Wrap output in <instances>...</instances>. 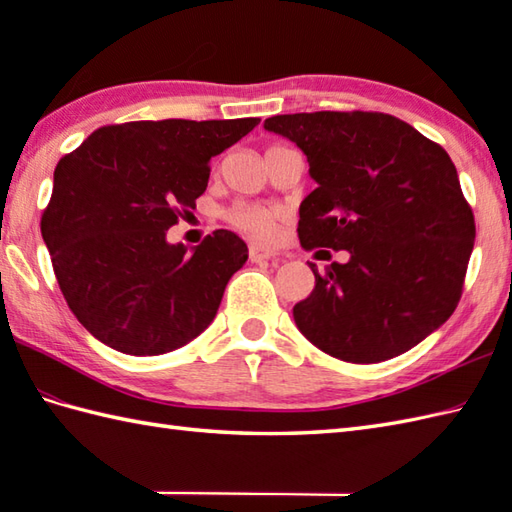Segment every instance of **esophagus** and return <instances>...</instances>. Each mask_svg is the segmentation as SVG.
Segmentation results:
<instances>
[{"label": "esophagus", "instance_id": "1", "mask_svg": "<svg viewBox=\"0 0 512 512\" xmlns=\"http://www.w3.org/2000/svg\"><path fill=\"white\" fill-rule=\"evenodd\" d=\"M275 255H277L275 250H268L259 244H250V248H248L250 262H266V259H275Z\"/></svg>", "mask_w": 512, "mask_h": 512}]
</instances>
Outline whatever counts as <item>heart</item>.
Segmentation results:
<instances>
[{"label":"heart","instance_id":"b5f03b06","mask_svg":"<svg viewBox=\"0 0 512 512\" xmlns=\"http://www.w3.org/2000/svg\"><path fill=\"white\" fill-rule=\"evenodd\" d=\"M277 220L279 213L270 206H262V204H246L239 202L235 204L231 211H228V222H231L239 231L262 239V242H268L273 239L277 233Z\"/></svg>","mask_w":512,"mask_h":512}]
</instances>
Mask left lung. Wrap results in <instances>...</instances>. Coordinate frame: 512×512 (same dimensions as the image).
Listing matches in <instances>:
<instances>
[{"label":"left lung","instance_id":"obj_1","mask_svg":"<svg viewBox=\"0 0 512 512\" xmlns=\"http://www.w3.org/2000/svg\"><path fill=\"white\" fill-rule=\"evenodd\" d=\"M264 127L306 154L317 182L299 206L301 246L350 253L325 275L310 264L314 290L292 308L301 334L341 361L380 363L436 332L475 242L447 151L380 112L284 114Z\"/></svg>","mask_w":512,"mask_h":512}]
</instances>
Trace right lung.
<instances>
[{
  "instance_id": "add662e5",
  "label": "right lung",
  "mask_w": 512,
  "mask_h": 512,
  "mask_svg": "<svg viewBox=\"0 0 512 512\" xmlns=\"http://www.w3.org/2000/svg\"><path fill=\"white\" fill-rule=\"evenodd\" d=\"M257 125L259 118L107 125L59 160L41 235L65 301L94 339L156 356L209 328L248 248L220 228L187 253L167 242V231L206 191L211 158Z\"/></svg>"
}]
</instances>
